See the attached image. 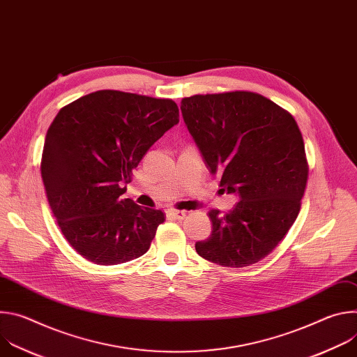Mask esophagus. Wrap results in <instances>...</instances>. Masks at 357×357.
<instances>
[{
  "mask_svg": "<svg viewBox=\"0 0 357 357\" xmlns=\"http://www.w3.org/2000/svg\"><path fill=\"white\" fill-rule=\"evenodd\" d=\"M167 213H168L171 218L178 219V220H182V219H185V216H186V213H185L183 211H176V209H169Z\"/></svg>",
  "mask_w": 357,
  "mask_h": 357,
  "instance_id": "1",
  "label": "esophagus"
}]
</instances>
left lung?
Instances as JSON below:
<instances>
[{
    "instance_id": "8db88e82",
    "label": "left lung",
    "mask_w": 357,
    "mask_h": 357,
    "mask_svg": "<svg viewBox=\"0 0 357 357\" xmlns=\"http://www.w3.org/2000/svg\"><path fill=\"white\" fill-rule=\"evenodd\" d=\"M183 121L206 167L238 202L212 209V234L196 241L200 257L223 267L256 264L294 225L308 181L302 134L294 117L252 91L195 94L181 101Z\"/></svg>"
}]
</instances>
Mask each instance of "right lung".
Here are the masks:
<instances>
[{
	"label": "right lung",
	"mask_w": 357,
	"mask_h": 357,
	"mask_svg": "<svg viewBox=\"0 0 357 357\" xmlns=\"http://www.w3.org/2000/svg\"><path fill=\"white\" fill-rule=\"evenodd\" d=\"M178 123L171 98L119 90L61 109L46 132L40 175L49 206L82 257L114 266L148 251L165 216L121 195L151 145Z\"/></svg>",
	"instance_id": "add662e5"
}]
</instances>
